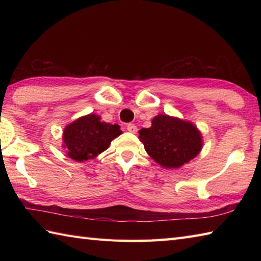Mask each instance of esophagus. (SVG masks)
I'll return each mask as SVG.
<instances>
[{"label": "esophagus", "mask_w": 261, "mask_h": 261, "mask_svg": "<svg viewBox=\"0 0 261 261\" xmlns=\"http://www.w3.org/2000/svg\"><path fill=\"white\" fill-rule=\"evenodd\" d=\"M126 130L129 131V132H131V134H136V132L138 131L137 125L134 124V123H129V124H127V125H126Z\"/></svg>", "instance_id": "esophagus-1"}]
</instances>
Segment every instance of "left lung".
<instances>
[{
	"label": "left lung",
	"mask_w": 261,
	"mask_h": 261,
	"mask_svg": "<svg viewBox=\"0 0 261 261\" xmlns=\"http://www.w3.org/2000/svg\"><path fill=\"white\" fill-rule=\"evenodd\" d=\"M151 123L139 131V139L149 156L163 167L178 168L201 151V134L190 122L159 114Z\"/></svg>",
	"instance_id": "1"
}]
</instances>
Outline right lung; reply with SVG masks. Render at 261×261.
Returning a JSON list of instances; mask_svg holds the SVG:
<instances>
[{
    "label": "right lung",
    "mask_w": 261,
    "mask_h": 261,
    "mask_svg": "<svg viewBox=\"0 0 261 261\" xmlns=\"http://www.w3.org/2000/svg\"><path fill=\"white\" fill-rule=\"evenodd\" d=\"M121 134L118 124L105 123L99 116L88 114L66 126L64 147L67 149L69 158L84 162L107 150L111 141Z\"/></svg>",
    "instance_id": "obj_1"
}]
</instances>
